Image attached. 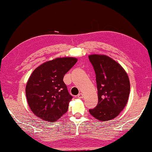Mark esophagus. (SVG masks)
Listing matches in <instances>:
<instances>
[{"instance_id":"34e87169","label":"esophagus","mask_w":152,"mask_h":152,"mask_svg":"<svg viewBox=\"0 0 152 152\" xmlns=\"http://www.w3.org/2000/svg\"><path fill=\"white\" fill-rule=\"evenodd\" d=\"M77 97H78V98H79V99H82L83 97V93H79L78 95H77Z\"/></svg>"}]
</instances>
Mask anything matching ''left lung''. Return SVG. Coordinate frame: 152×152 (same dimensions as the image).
Segmentation results:
<instances>
[{
  "label": "left lung",
  "mask_w": 152,
  "mask_h": 152,
  "mask_svg": "<svg viewBox=\"0 0 152 152\" xmlns=\"http://www.w3.org/2000/svg\"><path fill=\"white\" fill-rule=\"evenodd\" d=\"M88 58L96 74L98 104L89 113L100 121L119 115L126 105L130 85L128 74L115 60L105 55L93 54Z\"/></svg>",
  "instance_id": "obj_1"
}]
</instances>
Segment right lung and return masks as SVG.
I'll list each match as a JSON object with an SVG mask.
<instances>
[{"instance_id": "add662e5", "label": "right lung", "mask_w": 152, "mask_h": 152, "mask_svg": "<svg viewBox=\"0 0 152 152\" xmlns=\"http://www.w3.org/2000/svg\"><path fill=\"white\" fill-rule=\"evenodd\" d=\"M77 59L58 58L36 68L26 86L28 104L33 113L50 122H56L67 113L72 96L68 93L64 77Z\"/></svg>"}]
</instances>
